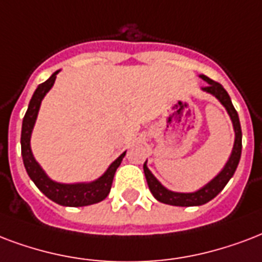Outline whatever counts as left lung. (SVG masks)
Returning <instances> with one entry per match:
<instances>
[{
  "label": "left lung",
  "mask_w": 262,
  "mask_h": 262,
  "mask_svg": "<svg viewBox=\"0 0 262 262\" xmlns=\"http://www.w3.org/2000/svg\"><path fill=\"white\" fill-rule=\"evenodd\" d=\"M199 77L207 82L206 86L202 88V91L214 96L215 99L224 105L227 113L229 114L233 125V130H235V143H233L231 157H229L228 162L225 163L224 169L220 171L219 174L215 176L210 183H207L205 187L198 189L195 192H173L170 189L165 188L158 181L157 177L149 171V169L147 167V161H145L143 167H144V174L145 179H147L149 191H151V193H152L157 201L166 203V205H171V206H201V205H205L209 201H211L213 198L217 196L224 189L227 183L231 180V177H232L235 170H236L239 161H241V154H242V129H241L239 117H237L236 110L232 105L231 97H229V95L227 93V91L223 88L221 83L215 82V81L210 79L206 75H199Z\"/></svg>",
  "instance_id": "1"
}]
</instances>
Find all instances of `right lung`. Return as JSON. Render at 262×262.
Here are the masks:
<instances>
[{"instance_id": "obj_1", "label": "right lung", "mask_w": 262, "mask_h": 262, "mask_svg": "<svg viewBox=\"0 0 262 262\" xmlns=\"http://www.w3.org/2000/svg\"><path fill=\"white\" fill-rule=\"evenodd\" d=\"M59 71H55L52 74L51 78L47 79L45 82L38 85V88L34 92L33 97L30 100L29 108L26 111V115L23 118V125H21V157H23V163H25L26 171L30 176V179L33 180L34 184L37 185L38 189L48 196L51 201L56 202L61 206H89L93 203L101 202L103 199L107 198L110 193L111 185H113L114 174L117 171L118 166L122 162L125 154H121L119 157L114 161L108 166V169L104 171V174L100 176L99 179L91 183H77V184H63V183H56L53 180L48 177V174L43 171V169L39 166V163L35 161L31 147H30V139L33 133V127L35 125L38 111L41 101L45 97L48 92L51 91V88L55 83L56 75Z\"/></svg>"}]
</instances>
